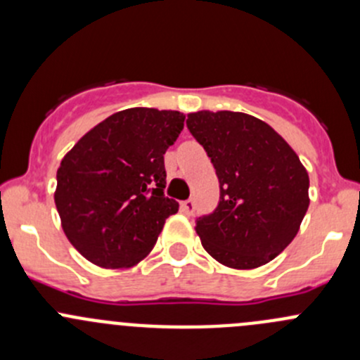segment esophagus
<instances>
[{
	"instance_id": "1",
	"label": "esophagus",
	"mask_w": 360,
	"mask_h": 360,
	"mask_svg": "<svg viewBox=\"0 0 360 360\" xmlns=\"http://www.w3.org/2000/svg\"><path fill=\"white\" fill-rule=\"evenodd\" d=\"M181 210H183L184 214H188V216H190V214H193V210H195L193 198H188V200L181 202Z\"/></svg>"
}]
</instances>
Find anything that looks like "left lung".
I'll return each instance as SVG.
<instances>
[{
    "instance_id": "obj_1",
    "label": "left lung",
    "mask_w": 360,
    "mask_h": 360,
    "mask_svg": "<svg viewBox=\"0 0 360 360\" xmlns=\"http://www.w3.org/2000/svg\"><path fill=\"white\" fill-rule=\"evenodd\" d=\"M186 127L219 179L216 209L195 219L203 249L230 268H257L296 237L310 179L268 123L233 111H198Z\"/></svg>"
}]
</instances>
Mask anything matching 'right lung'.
<instances>
[{
    "label": "right lung",
    "instance_id": "1",
    "mask_svg": "<svg viewBox=\"0 0 360 360\" xmlns=\"http://www.w3.org/2000/svg\"><path fill=\"white\" fill-rule=\"evenodd\" d=\"M184 127L179 111L130 108L86 132L60 162L56 205L64 233L103 268L139 263L179 203L165 197L163 155Z\"/></svg>",
    "mask_w": 360,
    "mask_h": 360
}]
</instances>
